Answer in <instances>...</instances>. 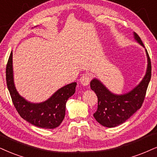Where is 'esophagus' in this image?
Instances as JSON below:
<instances>
[{"label":"esophagus","instance_id":"34e87169","mask_svg":"<svg viewBox=\"0 0 157 157\" xmlns=\"http://www.w3.org/2000/svg\"><path fill=\"white\" fill-rule=\"evenodd\" d=\"M91 81V75L89 73H84L80 78L81 84L84 86H87Z\"/></svg>","mask_w":157,"mask_h":157}]
</instances>
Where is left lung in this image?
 Returning a JSON list of instances; mask_svg holds the SVG:
<instances>
[{"mask_svg": "<svg viewBox=\"0 0 157 157\" xmlns=\"http://www.w3.org/2000/svg\"><path fill=\"white\" fill-rule=\"evenodd\" d=\"M135 39L144 47L140 38L134 33ZM148 65L144 78L136 87L124 94L112 93L98 79L91 81L90 87L98 97V109L93 114L98 123L106 127L121 124L140 109L144 101L146 90L151 77V63L146 49Z\"/></svg>", "mask_w": 157, "mask_h": 157, "instance_id": "1", "label": "left lung"}]
</instances>
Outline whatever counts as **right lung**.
Wrapping results in <instances>:
<instances>
[{"label": "right lung", "mask_w": 157, "mask_h": 157, "mask_svg": "<svg viewBox=\"0 0 157 157\" xmlns=\"http://www.w3.org/2000/svg\"><path fill=\"white\" fill-rule=\"evenodd\" d=\"M13 75L11 52L6 69V79L13 104L18 113L28 122L40 128L54 129L60 124L65 118L66 102L75 93L76 82L63 86L45 102L32 103L19 95L15 88Z\"/></svg>", "instance_id": "obj_1"}]
</instances>
